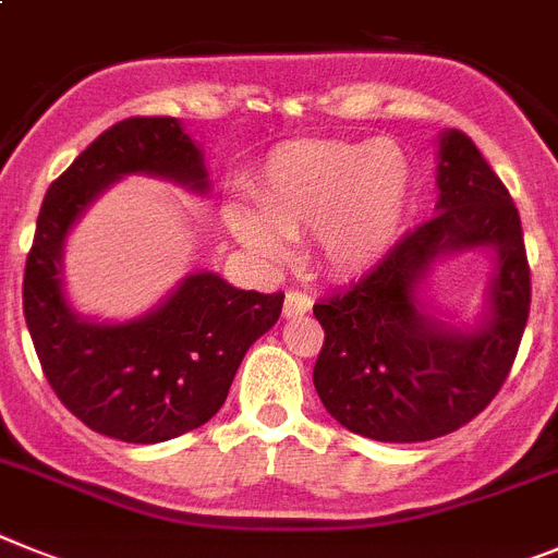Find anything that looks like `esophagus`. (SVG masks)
<instances>
[{
	"label": "esophagus",
	"instance_id": "obj_1",
	"mask_svg": "<svg viewBox=\"0 0 558 558\" xmlns=\"http://www.w3.org/2000/svg\"><path fill=\"white\" fill-rule=\"evenodd\" d=\"M314 300L308 298L306 292H300V289H292V292H286L283 300V317H303V314L312 312Z\"/></svg>",
	"mask_w": 558,
	"mask_h": 558
}]
</instances>
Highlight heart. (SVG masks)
Segmentation results:
<instances>
[{"mask_svg": "<svg viewBox=\"0 0 558 558\" xmlns=\"http://www.w3.org/2000/svg\"><path fill=\"white\" fill-rule=\"evenodd\" d=\"M413 171L396 143H294L266 159L255 207L232 202L227 227L260 258L312 232L323 272L353 278L387 258L410 216Z\"/></svg>", "mask_w": 558, "mask_h": 558, "instance_id": "obj_1", "label": "heart"}]
</instances>
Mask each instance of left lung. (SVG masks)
<instances>
[{"mask_svg":"<svg viewBox=\"0 0 558 558\" xmlns=\"http://www.w3.org/2000/svg\"><path fill=\"white\" fill-rule=\"evenodd\" d=\"M435 216L407 232L371 275L314 306L326 342L314 387L356 435L415 444L483 413L506 381L531 308V269L511 193L463 132L438 137ZM492 248L487 308L474 327H449L420 298L438 259Z\"/></svg>","mask_w":558,"mask_h":558,"instance_id":"1","label":"left lung"}]
</instances>
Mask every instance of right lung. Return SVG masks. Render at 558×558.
<instances>
[{"label":"right lung","instance_id":"1","mask_svg":"<svg viewBox=\"0 0 558 558\" xmlns=\"http://www.w3.org/2000/svg\"><path fill=\"white\" fill-rule=\"evenodd\" d=\"M132 173L210 191L205 154L177 118L106 129L47 191L24 266V319L47 381L75 418L125 444H159L219 413L244 353L278 323L283 294L193 272L137 319L81 317L64 289L66 235L106 187Z\"/></svg>","mask_w":558,"mask_h":558}]
</instances>
